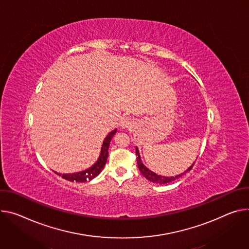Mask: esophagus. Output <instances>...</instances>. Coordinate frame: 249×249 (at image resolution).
<instances>
[{
    "label": "esophagus",
    "mask_w": 249,
    "mask_h": 249,
    "mask_svg": "<svg viewBox=\"0 0 249 249\" xmlns=\"http://www.w3.org/2000/svg\"><path fill=\"white\" fill-rule=\"evenodd\" d=\"M131 124V119L129 117H124L122 120H121V126L122 128H127L129 127Z\"/></svg>",
    "instance_id": "34e87169"
}]
</instances>
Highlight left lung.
<instances>
[{
    "label": "left lung",
    "instance_id": "left-lung-1",
    "mask_svg": "<svg viewBox=\"0 0 249 249\" xmlns=\"http://www.w3.org/2000/svg\"><path fill=\"white\" fill-rule=\"evenodd\" d=\"M136 156H137V164H138V168H139V170H140L141 174H142V175H143L147 179H149L150 182L155 183V184H159V185L168 184V183L173 182V180H175V179H177L178 178H179V177H182L183 175H185L187 172H190V171L192 170L193 166L195 165V163H194V164H192V166H190V168H188V169L185 171V173H182V174H179V175H178V176H175V177H165V176L158 175V174H156V173L152 172L151 170H149V169H148V168H147V167L142 163V161H141V157H140V154H139V150H138V148H137V147H136Z\"/></svg>",
    "mask_w": 249,
    "mask_h": 249
}]
</instances>
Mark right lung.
<instances>
[{"mask_svg": "<svg viewBox=\"0 0 249 249\" xmlns=\"http://www.w3.org/2000/svg\"><path fill=\"white\" fill-rule=\"evenodd\" d=\"M117 129L113 130L112 132H110L106 138L103 141L102 147H101V152H100V156L97 159V161L94 163V165H92L90 168L81 171V172H77V173H73V174H58L55 172V174H57L58 176H61V178L71 180V182H80V183H84L87 182V180H91L93 179L95 177H97L102 169L104 168L107 158H108V148L110 145V141L114 136V134L116 133Z\"/></svg>", "mask_w": 249, "mask_h": 249, "instance_id": "obj_1", "label": "right lung"}]
</instances>
